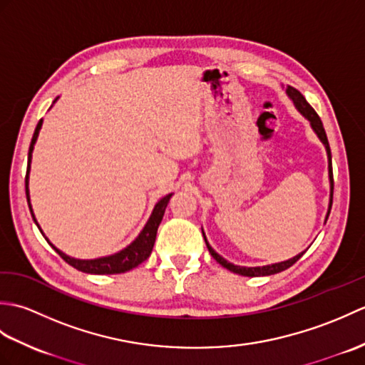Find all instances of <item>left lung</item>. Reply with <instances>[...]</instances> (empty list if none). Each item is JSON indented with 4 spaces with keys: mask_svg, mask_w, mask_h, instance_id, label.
<instances>
[{
    "mask_svg": "<svg viewBox=\"0 0 365 365\" xmlns=\"http://www.w3.org/2000/svg\"><path fill=\"white\" fill-rule=\"evenodd\" d=\"M287 94H289V97L293 100L294 106L298 108V111L304 115V118L311 122V125L314 128V131L317 133V136L320 138V141L324 144V147H327V152H328V161H329V180H331V199H329V210H328V215H327V220L329 216V212H331V207H332V191H334V178H332V161H331V149H329V143H328V136H327V131H324L323 128V123H322V119L320 115L315 113L314 108L309 105L306 102V98L302 97L301 92L298 89H294L292 86L287 88ZM204 234V232H202ZM204 240H205V245L208 247V252L212 254V257L220 263V265H222L224 268H227L229 271H232V273H237V274H242V276H250V277H255V276H269V274H276V273H281V271L290 268L293 263H297L301 255L304 252L298 254L297 257H293L290 260H285V262H281V263H274V265H267V267H252V268H246V267H237L234 265V263L227 262L226 259H222L220 254H216L212 246L208 245L207 238L204 235Z\"/></svg>",
    "mask_w": 365,
    "mask_h": 365,
    "instance_id": "1",
    "label": "left lung"
}]
</instances>
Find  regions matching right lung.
Returning <instances> with one entry per match:
<instances>
[{"label": "right lung", "instance_id": "add662e5", "mask_svg": "<svg viewBox=\"0 0 365 365\" xmlns=\"http://www.w3.org/2000/svg\"><path fill=\"white\" fill-rule=\"evenodd\" d=\"M42 127V119L38 120L37 127L34 130V135H33V139H31V144H29V152H28V169H26V177H25V187H26V199H28V205H29V210H31V215H33V220L36 222V218H34V213H33V208H31V204H29V191H28V175H29V163H31V153H33V149H34V143L37 139V135H38V130H41ZM173 195H168L163 197L161 200H158V204L155 205L153 212L150 215L149 221H147L145 227L143 229L141 234H139V237L135 240L133 243H131L130 246H127L125 250H122L118 254H113V255H108V257H102V259H94V260H78V259H73V257H68V255H66L64 252H61L59 250H56L48 240V242L54 250H56V252L63 257L68 265H72L73 268L83 271V273H89V274H119V273H125V271H130L136 268L139 263H143L144 260L149 259V255L153 250V243H155V238H157V230H158V226L160 222L163 220V215H165V210L168 207V202L169 199ZM37 224V222H36ZM38 227V224H37ZM41 230V229H38ZM42 232V230H41ZM43 235V232H42Z\"/></svg>", "mask_w": 365, "mask_h": 365}]
</instances>
